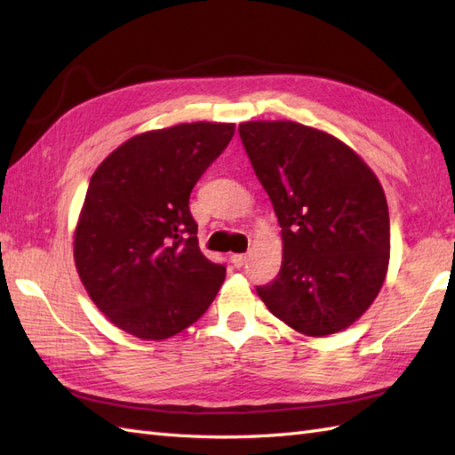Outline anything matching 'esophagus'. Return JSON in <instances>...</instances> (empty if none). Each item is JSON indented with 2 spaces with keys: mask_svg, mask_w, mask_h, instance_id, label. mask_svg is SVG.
Segmentation results:
<instances>
[{
  "mask_svg": "<svg viewBox=\"0 0 455 455\" xmlns=\"http://www.w3.org/2000/svg\"><path fill=\"white\" fill-rule=\"evenodd\" d=\"M230 262H233L235 267H243L246 262V254H233L230 256Z\"/></svg>",
  "mask_w": 455,
  "mask_h": 455,
  "instance_id": "1",
  "label": "esophagus"
}]
</instances>
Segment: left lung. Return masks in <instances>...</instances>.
Listing matches in <instances>:
<instances>
[{
	"label": "left lung",
	"mask_w": 455,
	"mask_h": 455,
	"mask_svg": "<svg viewBox=\"0 0 455 455\" xmlns=\"http://www.w3.org/2000/svg\"><path fill=\"white\" fill-rule=\"evenodd\" d=\"M240 139L282 227V269L258 287L269 313L321 338L354 324L389 269L385 191L360 154L295 121H246Z\"/></svg>",
	"instance_id": "left-lung-1"
}]
</instances>
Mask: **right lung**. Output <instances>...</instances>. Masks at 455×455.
Wrapping results in <instances>:
<instances>
[{
    "mask_svg": "<svg viewBox=\"0 0 455 455\" xmlns=\"http://www.w3.org/2000/svg\"><path fill=\"white\" fill-rule=\"evenodd\" d=\"M235 123H180L134 134L90 180L74 262L95 307L140 340H166L207 311L225 266L203 256L189 193Z\"/></svg>",
    "mask_w": 455,
    "mask_h": 455,
    "instance_id": "right-lung-1",
    "label": "right lung"
}]
</instances>
